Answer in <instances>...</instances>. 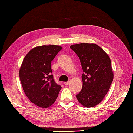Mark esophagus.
I'll use <instances>...</instances> for the list:
<instances>
[{
    "instance_id": "esophagus-1",
    "label": "esophagus",
    "mask_w": 133,
    "mask_h": 133,
    "mask_svg": "<svg viewBox=\"0 0 133 133\" xmlns=\"http://www.w3.org/2000/svg\"><path fill=\"white\" fill-rule=\"evenodd\" d=\"M70 81H68V82H65L64 83V84L65 85H66V86H67V85H69V83H70Z\"/></svg>"
}]
</instances>
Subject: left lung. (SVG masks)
I'll return each instance as SVG.
<instances>
[{"mask_svg":"<svg viewBox=\"0 0 133 133\" xmlns=\"http://www.w3.org/2000/svg\"><path fill=\"white\" fill-rule=\"evenodd\" d=\"M70 48L79 58L83 73L82 89L77 95L82 105L92 107L101 102L109 91L114 74L107 54L97 44L82 43Z\"/></svg>","mask_w":133,"mask_h":133,"instance_id":"1","label":"left lung"}]
</instances>
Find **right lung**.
Returning a JSON list of instances; mask_svg holds the SVG:
<instances>
[{"label": "right lung", "instance_id": "obj_1", "mask_svg": "<svg viewBox=\"0 0 133 133\" xmlns=\"http://www.w3.org/2000/svg\"><path fill=\"white\" fill-rule=\"evenodd\" d=\"M62 47L56 45L41 46L28 52L19 70V77L25 94L39 107L51 106L62 88L51 74V61Z\"/></svg>", "mask_w": 133, "mask_h": 133}]
</instances>
